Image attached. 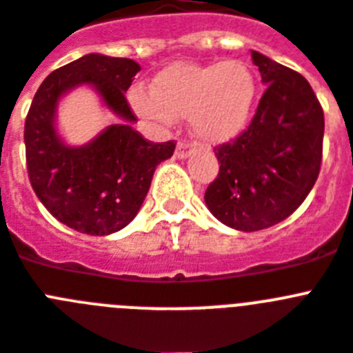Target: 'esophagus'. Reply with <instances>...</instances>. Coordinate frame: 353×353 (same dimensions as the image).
Returning <instances> with one entry per match:
<instances>
[{
    "mask_svg": "<svg viewBox=\"0 0 353 353\" xmlns=\"http://www.w3.org/2000/svg\"><path fill=\"white\" fill-rule=\"evenodd\" d=\"M194 152V147L190 143H185V141H179L176 147V158L177 159H186L190 154Z\"/></svg>",
    "mask_w": 353,
    "mask_h": 353,
    "instance_id": "obj_1",
    "label": "esophagus"
}]
</instances>
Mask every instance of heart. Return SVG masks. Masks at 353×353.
Segmentation results:
<instances>
[{"label":"heart","mask_w":353,"mask_h":353,"mask_svg":"<svg viewBox=\"0 0 353 353\" xmlns=\"http://www.w3.org/2000/svg\"><path fill=\"white\" fill-rule=\"evenodd\" d=\"M256 79L242 61L176 62L154 77L150 90L136 85L129 93L132 111L168 127L188 117L195 138L224 143L241 134L251 120Z\"/></svg>","instance_id":"1"}]
</instances>
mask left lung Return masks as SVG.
Listing matches in <instances>:
<instances>
[{
  "mask_svg": "<svg viewBox=\"0 0 353 353\" xmlns=\"http://www.w3.org/2000/svg\"><path fill=\"white\" fill-rule=\"evenodd\" d=\"M265 93L248 131L217 147L221 168L204 203L222 224L259 232L287 219L312 190L323 152L325 118L305 77L251 52Z\"/></svg>",
  "mask_w": 353,
  "mask_h": 353,
  "instance_id": "8db88e82",
  "label": "left lung"
}]
</instances>
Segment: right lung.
Instances as JSON below:
<instances>
[{"mask_svg":"<svg viewBox=\"0 0 353 353\" xmlns=\"http://www.w3.org/2000/svg\"><path fill=\"white\" fill-rule=\"evenodd\" d=\"M132 59L88 53L44 79L25 121L26 167L32 188L53 217L88 235H111L138 215L154 170L176 143H152L132 129L136 117L125 100L140 71ZM90 87L119 118L84 145H70L58 132L60 100Z\"/></svg>","mask_w":353,"mask_h":353,"instance_id":"obj_1","label":"right lung"}]
</instances>
